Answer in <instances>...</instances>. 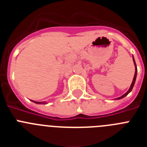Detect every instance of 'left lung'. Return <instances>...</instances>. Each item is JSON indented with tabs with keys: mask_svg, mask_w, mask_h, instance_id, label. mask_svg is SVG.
Listing matches in <instances>:
<instances>
[{
	"mask_svg": "<svg viewBox=\"0 0 147 147\" xmlns=\"http://www.w3.org/2000/svg\"><path fill=\"white\" fill-rule=\"evenodd\" d=\"M132 59H133V62H134L135 67H136V71H135V75H134V78H133V80H132V84H131L130 87H129V90H127V93H124V95H122L121 96L119 97V98H115V99H121V98H124V97H125L126 96H127V95H128V94H129V93H130L131 91H132V88H133V86H134V85H135V82H136V76H137V71H137V66H136V62H135V59H134V57H133V56H132Z\"/></svg>",
	"mask_w": 147,
	"mask_h": 147,
	"instance_id": "1",
	"label": "left lung"
}]
</instances>
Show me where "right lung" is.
<instances>
[{
    "mask_svg": "<svg viewBox=\"0 0 147 147\" xmlns=\"http://www.w3.org/2000/svg\"><path fill=\"white\" fill-rule=\"evenodd\" d=\"M32 102H34V103L36 104H39V105H41V104H42V105H45V104H47V102H35V101H32Z\"/></svg>",
    "mask_w": 147,
    "mask_h": 147,
    "instance_id": "add662e5",
    "label": "right lung"
}]
</instances>
